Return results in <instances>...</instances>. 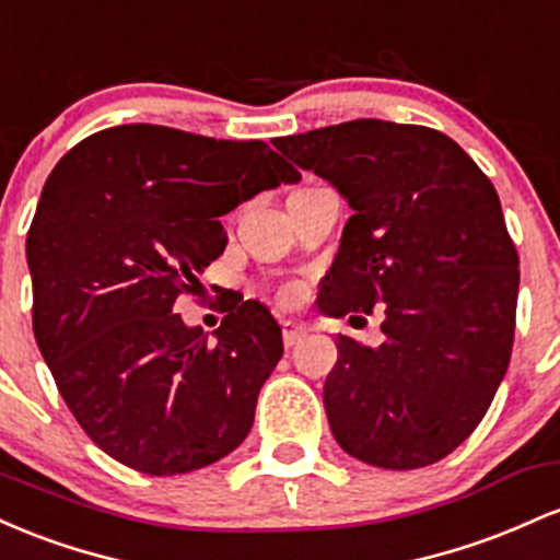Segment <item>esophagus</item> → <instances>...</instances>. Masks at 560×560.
Listing matches in <instances>:
<instances>
[{
    "label": "esophagus",
    "instance_id": "esophagus-1",
    "mask_svg": "<svg viewBox=\"0 0 560 560\" xmlns=\"http://www.w3.org/2000/svg\"><path fill=\"white\" fill-rule=\"evenodd\" d=\"M304 336H306V330L301 328V325L291 323V319H288V323H282V343H285V349L296 347V343H299Z\"/></svg>",
    "mask_w": 560,
    "mask_h": 560
}]
</instances>
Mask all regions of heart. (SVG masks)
I'll use <instances>...</instances> for the list:
<instances>
[{"instance_id": "b5f03b06", "label": "heart", "mask_w": 560, "mask_h": 560, "mask_svg": "<svg viewBox=\"0 0 560 560\" xmlns=\"http://www.w3.org/2000/svg\"><path fill=\"white\" fill-rule=\"evenodd\" d=\"M280 296H282V301H296L299 299V288L296 285H285L280 291Z\"/></svg>"}]
</instances>
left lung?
I'll list each match as a JSON object with an SVG mask.
<instances>
[{
	"instance_id": "obj_1",
	"label": "left lung",
	"mask_w": 560,
	"mask_h": 560,
	"mask_svg": "<svg viewBox=\"0 0 560 560\" xmlns=\"http://www.w3.org/2000/svg\"><path fill=\"white\" fill-rule=\"evenodd\" d=\"M351 206L317 306L383 312V343L338 336L323 388L336 442L375 468L447 457L487 416L516 330L518 254L492 182L442 131L357 118L278 137Z\"/></svg>"
}]
</instances>
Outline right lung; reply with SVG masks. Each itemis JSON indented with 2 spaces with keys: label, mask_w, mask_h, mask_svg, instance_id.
<instances>
[{
  "label": "right lung",
  "mask_w": 560,
  "mask_h": 560,
  "mask_svg": "<svg viewBox=\"0 0 560 560\" xmlns=\"http://www.w3.org/2000/svg\"><path fill=\"white\" fill-rule=\"evenodd\" d=\"M299 179L267 142L124 124L81 140L44 182L26 241L34 336L68 410L113 460L190 474L248 436L280 325L243 301L209 341L172 310L224 254L219 217Z\"/></svg>",
  "instance_id": "right-lung-1"
}]
</instances>
